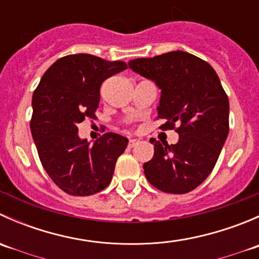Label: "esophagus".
Returning a JSON list of instances; mask_svg holds the SVG:
<instances>
[{
    "instance_id": "esophagus-1",
    "label": "esophagus",
    "mask_w": 259,
    "mask_h": 259,
    "mask_svg": "<svg viewBox=\"0 0 259 259\" xmlns=\"http://www.w3.org/2000/svg\"><path fill=\"white\" fill-rule=\"evenodd\" d=\"M140 143V140H138V139H132L129 142V146L130 148H135V146H137L138 144H139Z\"/></svg>"
}]
</instances>
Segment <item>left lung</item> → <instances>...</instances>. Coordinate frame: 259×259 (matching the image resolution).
<instances>
[{
	"mask_svg": "<svg viewBox=\"0 0 259 259\" xmlns=\"http://www.w3.org/2000/svg\"><path fill=\"white\" fill-rule=\"evenodd\" d=\"M129 67L160 89L158 117L179 140L150 139L154 156L143 165L148 182L159 190L184 194L211 173L229 132V101L221 80L204 60L185 51L130 60Z\"/></svg>",
	"mask_w": 259,
	"mask_h": 259,
	"instance_id": "left-lung-1",
	"label": "left lung"
}]
</instances>
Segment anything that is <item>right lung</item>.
Segmentation results:
<instances>
[{"mask_svg": "<svg viewBox=\"0 0 259 259\" xmlns=\"http://www.w3.org/2000/svg\"><path fill=\"white\" fill-rule=\"evenodd\" d=\"M126 69L122 61L69 55L49 67L33 93V142L46 173L67 194H95L113 179L115 164L129 140L106 133L91 144L79 137L77 124L95 117L101 83Z\"/></svg>", "mask_w": 259, "mask_h": 259, "instance_id": "1", "label": "right lung"}]
</instances>
